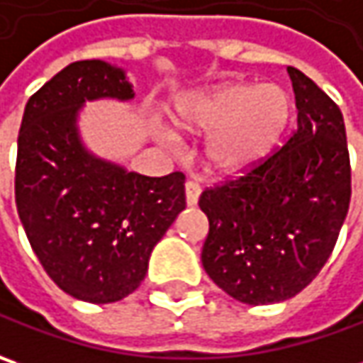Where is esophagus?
Returning <instances> with one entry per match:
<instances>
[{
    "instance_id": "obj_1",
    "label": "esophagus",
    "mask_w": 363,
    "mask_h": 363,
    "mask_svg": "<svg viewBox=\"0 0 363 363\" xmlns=\"http://www.w3.org/2000/svg\"><path fill=\"white\" fill-rule=\"evenodd\" d=\"M199 195H201V184L195 181H186L184 182V197H186V205L193 207L197 205Z\"/></svg>"
}]
</instances>
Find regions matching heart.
Segmentation results:
<instances>
[{
    "mask_svg": "<svg viewBox=\"0 0 363 363\" xmlns=\"http://www.w3.org/2000/svg\"><path fill=\"white\" fill-rule=\"evenodd\" d=\"M292 118L291 95L278 85L221 83L184 95L174 107L182 132L211 135L207 160L223 177L260 166L278 146ZM174 140L172 130H164Z\"/></svg>",
    "mask_w": 363,
    "mask_h": 363,
    "instance_id": "1",
    "label": "heart"
}]
</instances>
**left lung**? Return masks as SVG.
<instances>
[{"instance_id":"obj_1","label":"left lung","mask_w":363,"mask_h":363,"mask_svg":"<svg viewBox=\"0 0 363 363\" xmlns=\"http://www.w3.org/2000/svg\"><path fill=\"white\" fill-rule=\"evenodd\" d=\"M296 101L291 140L238 181L207 189L201 262L213 282L245 305L292 298L319 274L352 197L339 107L305 72L289 67Z\"/></svg>"}]
</instances>
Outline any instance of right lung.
<instances>
[{
  "instance_id": "obj_1",
  "label": "right lung",
  "mask_w": 363,
  "mask_h": 363,
  "mask_svg": "<svg viewBox=\"0 0 363 363\" xmlns=\"http://www.w3.org/2000/svg\"><path fill=\"white\" fill-rule=\"evenodd\" d=\"M132 101L134 85L105 60L71 62L26 103L18 135L16 205L46 274L79 301L132 294L154 245L184 209V174L144 177L85 146L87 101Z\"/></svg>"
}]
</instances>
